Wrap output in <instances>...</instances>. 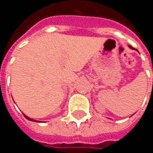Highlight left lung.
<instances>
[{"instance_id":"left-lung-1","label":"left lung","mask_w":153,"mask_h":153,"mask_svg":"<svg viewBox=\"0 0 153 153\" xmlns=\"http://www.w3.org/2000/svg\"><path fill=\"white\" fill-rule=\"evenodd\" d=\"M129 48H132V47H131V46H129Z\"/></svg>"}]
</instances>
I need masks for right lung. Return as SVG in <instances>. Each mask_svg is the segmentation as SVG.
Segmentation results:
<instances>
[{
	"mask_svg": "<svg viewBox=\"0 0 153 153\" xmlns=\"http://www.w3.org/2000/svg\"><path fill=\"white\" fill-rule=\"evenodd\" d=\"M24 116H25V118H26L27 120H32V121H36L35 120H33V119H30L29 117H27V116H26V115H25V114H24Z\"/></svg>",
	"mask_w": 153,
	"mask_h": 153,
	"instance_id": "1",
	"label": "right lung"
}]
</instances>
